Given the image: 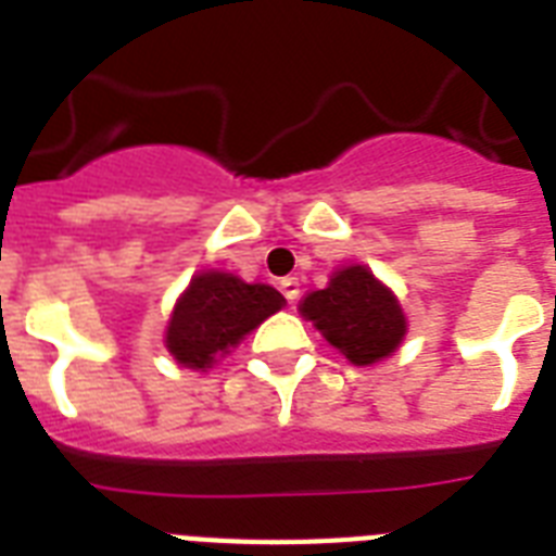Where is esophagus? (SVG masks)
<instances>
[{
  "label": "esophagus",
  "instance_id": "obj_1",
  "mask_svg": "<svg viewBox=\"0 0 556 556\" xmlns=\"http://www.w3.org/2000/svg\"><path fill=\"white\" fill-rule=\"evenodd\" d=\"M279 288H282V294H286L288 303H296V296H300V279L286 277L279 282Z\"/></svg>",
  "mask_w": 556,
  "mask_h": 556
}]
</instances>
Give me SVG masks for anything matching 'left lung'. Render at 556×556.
I'll list each match as a JSON object with an SVG mask.
<instances>
[{
    "label": "left lung",
    "mask_w": 556,
    "mask_h": 556,
    "mask_svg": "<svg viewBox=\"0 0 556 556\" xmlns=\"http://www.w3.org/2000/svg\"><path fill=\"white\" fill-rule=\"evenodd\" d=\"M300 314L355 366L378 364L406 338V314L397 296L366 265L334 270L329 286L303 296Z\"/></svg>",
    "instance_id": "left-lung-1"
}]
</instances>
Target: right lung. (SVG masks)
Returning <instances> with one entry per match:
<instances>
[{
	"label": "right lung",
	"instance_id": "add662e5",
	"mask_svg": "<svg viewBox=\"0 0 556 556\" xmlns=\"http://www.w3.org/2000/svg\"><path fill=\"white\" fill-rule=\"evenodd\" d=\"M286 305L265 282H244L227 270H199L169 314L164 346L178 366L207 371L253 329Z\"/></svg>",
	"mask_w": 556,
	"mask_h": 556
}]
</instances>
